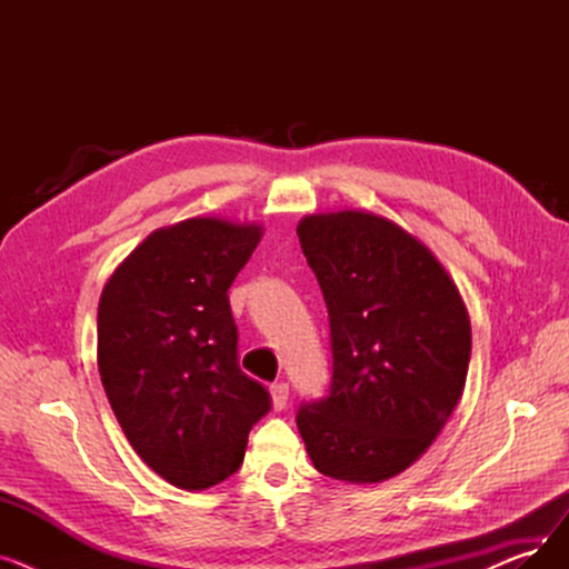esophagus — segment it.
Returning a JSON list of instances; mask_svg holds the SVG:
<instances>
[{
	"instance_id": "esophagus-1",
	"label": "esophagus",
	"mask_w": 569,
	"mask_h": 569,
	"mask_svg": "<svg viewBox=\"0 0 569 569\" xmlns=\"http://www.w3.org/2000/svg\"><path fill=\"white\" fill-rule=\"evenodd\" d=\"M288 395H290V390H288L286 382H279V385L269 387V397H272V408L274 410H283L286 403H288Z\"/></svg>"
}]
</instances>
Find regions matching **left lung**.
Segmentation results:
<instances>
[{
    "label": "left lung",
    "mask_w": 569,
    "mask_h": 569,
    "mask_svg": "<svg viewBox=\"0 0 569 569\" xmlns=\"http://www.w3.org/2000/svg\"><path fill=\"white\" fill-rule=\"evenodd\" d=\"M332 332L330 397L297 412L318 472L378 485L420 459L455 412L470 318L447 269L415 234L365 209L297 226Z\"/></svg>",
    "instance_id": "obj_1"
}]
</instances>
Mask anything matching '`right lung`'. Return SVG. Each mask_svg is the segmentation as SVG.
<instances>
[{"label":"right lung","instance_id":"right-lung-1","mask_svg":"<svg viewBox=\"0 0 569 569\" xmlns=\"http://www.w3.org/2000/svg\"><path fill=\"white\" fill-rule=\"evenodd\" d=\"M262 226L193 217L154 230L99 300L97 360L136 455L184 491L223 482L244 461L264 387L237 365L228 288Z\"/></svg>","mask_w":569,"mask_h":569}]
</instances>
